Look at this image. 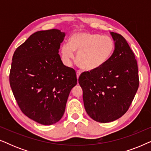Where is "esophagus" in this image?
<instances>
[{
	"mask_svg": "<svg viewBox=\"0 0 151 151\" xmlns=\"http://www.w3.org/2000/svg\"><path fill=\"white\" fill-rule=\"evenodd\" d=\"M80 74H81V71H79V70H78L77 71H76V75H77V78L78 79V78L80 77Z\"/></svg>",
	"mask_w": 151,
	"mask_h": 151,
	"instance_id": "1",
	"label": "esophagus"
}]
</instances>
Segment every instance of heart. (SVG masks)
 Returning a JSON list of instances; mask_svg holds the SVG:
<instances>
[{
    "mask_svg": "<svg viewBox=\"0 0 151 151\" xmlns=\"http://www.w3.org/2000/svg\"><path fill=\"white\" fill-rule=\"evenodd\" d=\"M115 49V43L110 36L89 32H78L72 35L69 42L62 47L64 62L70 65L77 52L76 61L85 71H95L108 62Z\"/></svg>",
    "mask_w": 151,
    "mask_h": 151,
    "instance_id": "obj_1",
    "label": "heart"
}]
</instances>
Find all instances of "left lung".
<instances>
[{
	"label": "left lung",
	"instance_id": "8db88e82",
	"mask_svg": "<svg viewBox=\"0 0 151 151\" xmlns=\"http://www.w3.org/2000/svg\"><path fill=\"white\" fill-rule=\"evenodd\" d=\"M111 34L115 49L110 60L100 69L83 72L78 78L86 113L101 123L116 120L127 113L139 83L133 50L122 35Z\"/></svg>",
	"mask_w": 151,
	"mask_h": 151
}]
</instances>
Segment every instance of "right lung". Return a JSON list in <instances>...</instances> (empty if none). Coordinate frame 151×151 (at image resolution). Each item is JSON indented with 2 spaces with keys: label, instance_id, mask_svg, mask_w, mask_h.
Returning a JSON list of instances; mask_svg holds the SVG:
<instances>
[{
  "label": "right lung",
  "instance_id": "right-lung-1",
  "mask_svg": "<svg viewBox=\"0 0 151 151\" xmlns=\"http://www.w3.org/2000/svg\"><path fill=\"white\" fill-rule=\"evenodd\" d=\"M65 34L60 30L39 31L20 45L12 58L9 83L20 110L43 125L63 116L76 72L63 65L59 49Z\"/></svg>",
  "mask_w": 151,
  "mask_h": 151
}]
</instances>
